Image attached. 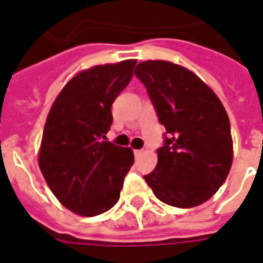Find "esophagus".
Listing matches in <instances>:
<instances>
[{
    "instance_id": "1",
    "label": "esophagus",
    "mask_w": 263,
    "mask_h": 263,
    "mask_svg": "<svg viewBox=\"0 0 263 263\" xmlns=\"http://www.w3.org/2000/svg\"><path fill=\"white\" fill-rule=\"evenodd\" d=\"M142 152L143 151H141V149H137V151H134V155H135V156H139V155H142Z\"/></svg>"
}]
</instances>
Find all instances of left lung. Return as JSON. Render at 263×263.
<instances>
[{
    "label": "left lung",
    "instance_id": "left-lung-1",
    "mask_svg": "<svg viewBox=\"0 0 263 263\" xmlns=\"http://www.w3.org/2000/svg\"><path fill=\"white\" fill-rule=\"evenodd\" d=\"M141 81L166 128L157 166L145 177L157 199L176 208L206 202L223 185L233 161L230 121L211 87L168 61L138 64Z\"/></svg>",
    "mask_w": 263,
    "mask_h": 263
}]
</instances>
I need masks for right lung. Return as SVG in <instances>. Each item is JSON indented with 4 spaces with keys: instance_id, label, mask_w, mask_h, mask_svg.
<instances>
[{
    "instance_id": "add662e5",
    "label": "right lung",
    "mask_w": 263,
    "mask_h": 263,
    "mask_svg": "<svg viewBox=\"0 0 263 263\" xmlns=\"http://www.w3.org/2000/svg\"><path fill=\"white\" fill-rule=\"evenodd\" d=\"M135 64L126 60L79 72L48 112L39 167L55 198L77 215L111 209L134 164L129 147L104 139L112 124V103L131 81Z\"/></svg>"
}]
</instances>
